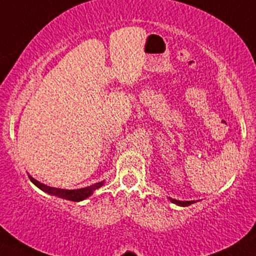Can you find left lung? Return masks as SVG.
Here are the masks:
<instances>
[{
	"mask_svg": "<svg viewBox=\"0 0 256 256\" xmlns=\"http://www.w3.org/2000/svg\"><path fill=\"white\" fill-rule=\"evenodd\" d=\"M170 200L172 203H174V204L180 206H186L192 204V203H195V200H174V198H170Z\"/></svg>",
	"mask_w": 256,
	"mask_h": 256,
	"instance_id": "1",
	"label": "left lung"
}]
</instances>
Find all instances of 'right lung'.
<instances>
[{
  "label": "right lung",
  "instance_id": "right-lung-1",
  "mask_svg": "<svg viewBox=\"0 0 256 256\" xmlns=\"http://www.w3.org/2000/svg\"><path fill=\"white\" fill-rule=\"evenodd\" d=\"M29 180L33 182L35 186H36L38 189H41L42 192L50 194V195L53 196H58L61 197L64 200H73V202H80V200L87 198L92 195L93 192H96V189H99L100 186L104 184V180L100 183H96L93 186H86V188H82V189H76V190H67V189H59V188H53V186H48L46 184H42L33 178L32 176H29Z\"/></svg>",
  "mask_w": 256,
  "mask_h": 256
}]
</instances>
